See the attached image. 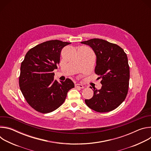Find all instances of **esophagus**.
Returning a JSON list of instances; mask_svg holds the SVG:
<instances>
[{"label": "esophagus", "mask_w": 151, "mask_h": 151, "mask_svg": "<svg viewBox=\"0 0 151 151\" xmlns=\"http://www.w3.org/2000/svg\"><path fill=\"white\" fill-rule=\"evenodd\" d=\"M75 87L76 88H83V86L82 84H79V83H76L75 84Z\"/></svg>", "instance_id": "obj_1"}]
</instances>
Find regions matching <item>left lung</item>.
Masks as SVG:
<instances>
[{
	"mask_svg": "<svg viewBox=\"0 0 151 151\" xmlns=\"http://www.w3.org/2000/svg\"><path fill=\"white\" fill-rule=\"evenodd\" d=\"M92 48L96 57L95 73L101 78L100 90H93L91 99L85 102L97 112L115 109L125 99L129 87L130 68L126 53L116 44L101 39L81 42Z\"/></svg>",
	"mask_w": 151,
	"mask_h": 151,
	"instance_id": "obj_1",
	"label": "left lung"
}]
</instances>
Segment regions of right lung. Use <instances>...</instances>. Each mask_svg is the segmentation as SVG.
I'll list each match as a JSON object with an SVG mask.
<instances>
[{"instance_id":"add662e5","label":"right lung","mask_w":151,"mask_h":151,"mask_svg":"<svg viewBox=\"0 0 151 151\" xmlns=\"http://www.w3.org/2000/svg\"><path fill=\"white\" fill-rule=\"evenodd\" d=\"M70 42L51 40L31 48L21 63L19 85L28 104L35 111L51 112L65 101L68 92L75 87L67 78L58 83L54 80L61 50Z\"/></svg>"}]
</instances>
